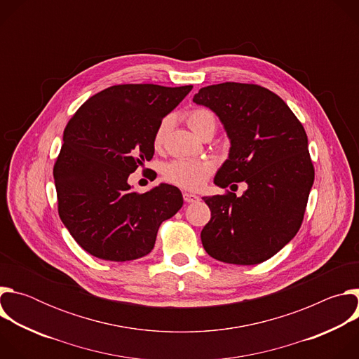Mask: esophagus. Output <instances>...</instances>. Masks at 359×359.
Here are the masks:
<instances>
[{"mask_svg":"<svg viewBox=\"0 0 359 359\" xmlns=\"http://www.w3.org/2000/svg\"><path fill=\"white\" fill-rule=\"evenodd\" d=\"M183 198H184L186 203H194V201L198 200V197H197L196 194L189 193V191H184V193H183Z\"/></svg>","mask_w":359,"mask_h":359,"instance_id":"obj_1","label":"esophagus"}]
</instances>
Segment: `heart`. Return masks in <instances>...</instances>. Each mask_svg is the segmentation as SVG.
Listing matches in <instances>:
<instances>
[{"label":"heart","mask_w":359,"mask_h":359,"mask_svg":"<svg viewBox=\"0 0 359 359\" xmlns=\"http://www.w3.org/2000/svg\"><path fill=\"white\" fill-rule=\"evenodd\" d=\"M186 121L190 129L197 136L204 135L208 130H212L213 133L216 130V118L209 109H203V108L193 109L186 115ZM169 126H170V118H165L159 123L155 132V137H153V143H155V146L162 144ZM213 172H215L213 162L204 161V159H176L166 163L162 169V175L169 183L187 190L200 189L212 176Z\"/></svg>","instance_id":"heart-1"}]
</instances>
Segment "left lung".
<instances>
[{"mask_svg": "<svg viewBox=\"0 0 359 359\" xmlns=\"http://www.w3.org/2000/svg\"><path fill=\"white\" fill-rule=\"evenodd\" d=\"M193 102L212 109L230 139L215 183L248 186L240 197L231 191L203 197L212 212L200 234L203 247L223 263H263L301 227L314 183L306 133L285 102L260 85L204 86Z\"/></svg>", "mask_w": 359, "mask_h": 359, "instance_id": "1", "label": "left lung"}]
</instances>
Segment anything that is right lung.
Here are the masks:
<instances>
[{
    "label": "right lung",
    "instance_id": "1",
    "mask_svg": "<svg viewBox=\"0 0 359 359\" xmlns=\"http://www.w3.org/2000/svg\"><path fill=\"white\" fill-rule=\"evenodd\" d=\"M191 85H115L89 97L69 119L54 166L58 213L89 254L130 262L155 247L161 224L183 206L166 183L133 191L128 177L155 153V132Z\"/></svg>",
    "mask_w": 359,
    "mask_h": 359
}]
</instances>
